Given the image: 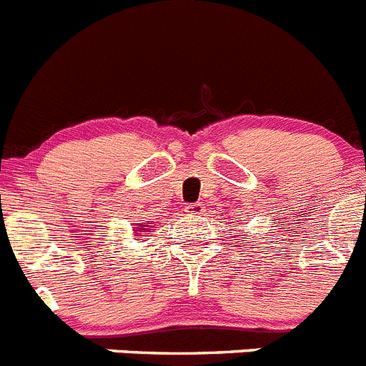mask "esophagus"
I'll list each match as a JSON object with an SVG mask.
<instances>
[{
  "mask_svg": "<svg viewBox=\"0 0 366 366\" xmlns=\"http://www.w3.org/2000/svg\"><path fill=\"white\" fill-rule=\"evenodd\" d=\"M185 209L189 214H204L205 205L202 204V202H198V204H189Z\"/></svg>",
  "mask_w": 366,
  "mask_h": 366,
  "instance_id": "1",
  "label": "esophagus"
}]
</instances>
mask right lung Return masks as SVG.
I'll list each match as a JSON object with an SVG mask.
<instances>
[{"mask_svg":"<svg viewBox=\"0 0 366 366\" xmlns=\"http://www.w3.org/2000/svg\"><path fill=\"white\" fill-rule=\"evenodd\" d=\"M142 231H148V226H146V224H140V227H137V229H135V237H137V239H139V237L142 235Z\"/></svg>","mask_w":366,"mask_h":366,"instance_id":"obj_1","label":"right lung"}]
</instances>
